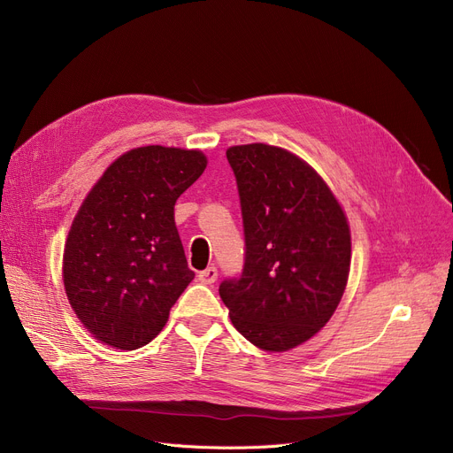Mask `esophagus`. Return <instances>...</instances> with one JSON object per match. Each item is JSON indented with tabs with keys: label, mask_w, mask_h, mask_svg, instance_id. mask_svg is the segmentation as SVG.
Masks as SVG:
<instances>
[{
	"label": "esophagus",
	"mask_w": 453,
	"mask_h": 453,
	"mask_svg": "<svg viewBox=\"0 0 453 453\" xmlns=\"http://www.w3.org/2000/svg\"><path fill=\"white\" fill-rule=\"evenodd\" d=\"M199 280L203 284H206V286H211L215 280H218V269L215 267H208V269H204V271H201L199 273Z\"/></svg>",
	"instance_id": "obj_1"
}]
</instances>
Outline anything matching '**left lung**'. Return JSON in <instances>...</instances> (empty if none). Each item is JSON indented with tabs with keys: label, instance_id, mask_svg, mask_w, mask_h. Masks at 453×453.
Returning <instances> with one entry per match:
<instances>
[{
	"label": "left lung",
	"instance_id": "8db88e82",
	"mask_svg": "<svg viewBox=\"0 0 453 453\" xmlns=\"http://www.w3.org/2000/svg\"><path fill=\"white\" fill-rule=\"evenodd\" d=\"M240 189L245 265L219 295L254 347L288 352L326 326L349 282L347 213L300 157L267 143L226 149Z\"/></svg>",
	"mask_w": 453,
	"mask_h": 453
}]
</instances>
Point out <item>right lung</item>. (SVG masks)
Segmentation results:
<instances>
[{
    "label": "right lung",
    "instance_id": "add662e5",
    "mask_svg": "<svg viewBox=\"0 0 453 453\" xmlns=\"http://www.w3.org/2000/svg\"><path fill=\"white\" fill-rule=\"evenodd\" d=\"M199 149L143 145L118 157L79 206L62 282L84 328L136 350L153 341L196 276L175 226V203L206 169Z\"/></svg>",
    "mask_w": 453,
    "mask_h": 453
}]
</instances>
